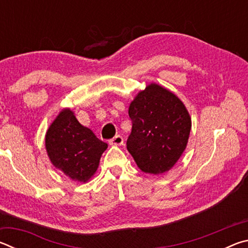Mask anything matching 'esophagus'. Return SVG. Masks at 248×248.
<instances>
[{
  "label": "esophagus",
  "instance_id": "obj_1",
  "mask_svg": "<svg viewBox=\"0 0 248 248\" xmlns=\"http://www.w3.org/2000/svg\"><path fill=\"white\" fill-rule=\"evenodd\" d=\"M109 143H110L111 145H121L124 143V138L118 134V136L112 138V139L109 141Z\"/></svg>",
  "mask_w": 248,
  "mask_h": 248
}]
</instances>
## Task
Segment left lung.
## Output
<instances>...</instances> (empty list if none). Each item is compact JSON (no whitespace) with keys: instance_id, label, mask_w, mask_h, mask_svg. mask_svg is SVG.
Listing matches in <instances>:
<instances>
[{"instance_id":"left-lung-1","label":"left lung","mask_w":248,"mask_h":248,"mask_svg":"<svg viewBox=\"0 0 248 248\" xmlns=\"http://www.w3.org/2000/svg\"><path fill=\"white\" fill-rule=\"evenodd\" d=\"M132 130L127 150L139 169L149 174L170 170L186 149L191 119L177 96L151 84L130 104Z\"/></svg>"}]
</instances>
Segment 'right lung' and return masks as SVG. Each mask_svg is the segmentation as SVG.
<instances>
[{
  "mask_svg": "<svg viewBox=\"0 0 248 248\" xmlns=\"http://www.w3.org/2000/svg\"><path fill=\"white\" fill-rule=\"evenodd\" d=\"M107 146L79 124L70 109L59 114L46 134L50 161L75 182L85 183L94 175Z\"/></svg>",
  "mask_w": 248,
  "mask_h": 248,
  "instance_id": "1",
  "label": "right lung"
}]
</instances>
